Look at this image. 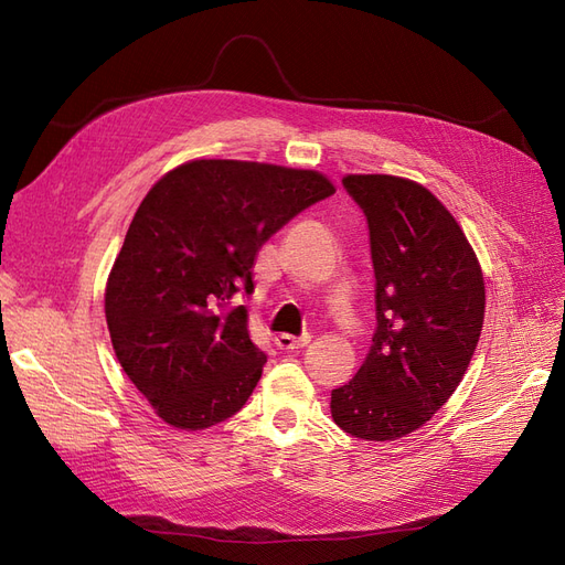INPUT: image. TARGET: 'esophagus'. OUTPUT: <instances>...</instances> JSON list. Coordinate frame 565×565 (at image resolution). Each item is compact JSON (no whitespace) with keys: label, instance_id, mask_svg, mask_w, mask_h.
<instances>
[{"label":"esophagus","instance_id":"obj_1","mask_svg":"<svg viewBox=\"0 0 565 565\" xmlns=\"http://www.w3.org/2000/svg\"><path fill=\"white\" fill-rule=\"evenodd\" d=\"M306 344H311V334L306 332L301 337H292V334H278L276 337V347L282 351H295V349H303Z\"/></svg>","mask_w":565,"mask_h":565}]
</instances>
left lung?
Masks as SVG:
<instances>
[{"mask_svg":"<svg viewBox=\"0 0 565 565\" xmlns=\"http://www.w3.org/2000/svg\"><path fill=\"white\" fill-rule=\"evenodd\" d=\"M370 228L377 330L355 377L332 391V419L363 440H396L459 386L486 316V282L465 231L417 181L349 174Z\"/></svg>","mask_w":565,"mask_h":565,"instance_id":"obj_1","label":"left lung"}]
</instances>
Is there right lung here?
Masks as SVG:
<instances>
[{
    "instance_id": "right-lung-1",
    "label": "right lung",
    "mask_w": 565,
    "mask_h": 565,
    "mask_svg": "<svg viewBox=\"0 0 565 565\" xmlns=\"http://www.w3.org/2000/svg\"><path fill=\"white\" fill-rule=\"evenodd\" d=\"M337 188L313 169L191 160L167 172L136 210L106 285V320L119 365L158 417L200 431L233 417L266 353L247 309L262 245Z\"/></svg>"
}]
</instances>
